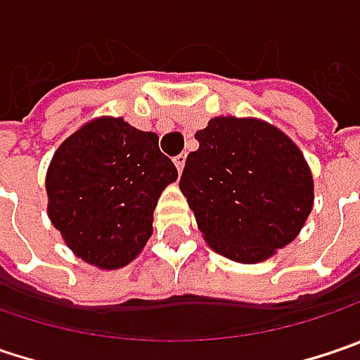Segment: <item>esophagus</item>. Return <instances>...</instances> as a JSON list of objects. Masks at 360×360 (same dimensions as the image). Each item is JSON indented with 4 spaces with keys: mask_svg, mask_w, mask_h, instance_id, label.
I'll use <instances>...</instances> for the list:
<instances>
[{
    "mask_svg": "<svg viewBox=\"0 0 360 360\" xmlns=\"http://www.w3.org/2000/svg\"><path fill=\"white\" fill-rule=\"evenodd\" d=\"M184 164H186V153H180V155H176L174 158V166L178 172H182L184 169Z\"/></svg>",
    "mask_w": 360,
    "mask_h": 360,
    "instance_id": "1",
    "label": "esophagus"
}]
</instances>
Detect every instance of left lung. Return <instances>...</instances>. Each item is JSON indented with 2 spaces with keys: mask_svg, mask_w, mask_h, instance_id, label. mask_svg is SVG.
I'll return each mask as SVG.
<instances>
[{
  "mask_svg": "<svg viewBox=\"0 0 360 360\" xmlns=\"http://www.w3.org/2000/svg\"><path fill=\"white\" fill-rule=\"evenodd\" d=\"M194 139L180 191L205 242L221 256L256 264L291 244L314 207L303 153L260 118L215 116Z\"/></svg>",
  "mask_w": 360,
  "mask_h": 360,
  "instance_id": "left-lung-1",
  "label": "left lung"
}]
</instances>
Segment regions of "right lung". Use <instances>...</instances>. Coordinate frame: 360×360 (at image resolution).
<instances>
[{
    "label": "right lung",
    "mask_w": 360,
    "mask_h": 360,
    "mask_svg": "<svg viewBox=\"0 0 360 360\" xmlns=\"http://www.w3.org/2000/svg\"><path fill=\"white\" fill-rule=\"evenodd\" d=\"M158 141L122 118L100 116L55 151L46 172L49 219L84 262L122 269L151 238L158 198L178 178Z\"/></svg>",
    "instance_id": "1"
}]
</instances>
